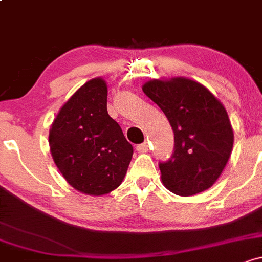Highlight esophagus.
<instances>
[{"label": "esophagus", "instance_id": "obj_1", "mask_svg": "<svg viewBox=\"0 0 262 262\" xmlns=\"http://www.w3.org/2000/svg\"><path fill=\"white\" fill-rule=\"evenodd\" d=\"M136 150L139 151V152H141V154L147 152V151H148V145L146 142H143V143H141V145H137L136 146Z\"/></svg>", "mask_w": 262, "mask_h": 262}]
</instances>
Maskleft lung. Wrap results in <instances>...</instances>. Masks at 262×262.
I'll return each mask as SVG.
<instances>
[{"label":"left lung","mask_w":262,"mask_h":262,"mask_svg":"<svg viewBox=\"0 0 262 262\" xmlns=\"http://www.w3.org/2000/svg\"><path fill=\"white\" fill-rule=\"evenodd\" d=\"M142 91L164 111L175 136L172 156L159 164L166 188L180 196L210 188L224 171L233 145L224 105L204 85L185 77L151 80Z\"/></svg>","instance_id":"obj_1"}]
</instances>
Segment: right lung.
<instances>
[{"mask_svg":"<svg viewBox=\"0 0 262 262\" xmlns=\"http://www.w3.org/2000/svg\"><path fill=\"white\" fill-rule=\"evenodd\" d=\"M56 166L72 187L86 195L111 192L127 172L134 148L107 112V85L87 81L53 120L49 135Z\"/></svg>","mask_w":262,"mask_h":262,"instance_id":"obj_1","label":"right lung"}]
</instances>
